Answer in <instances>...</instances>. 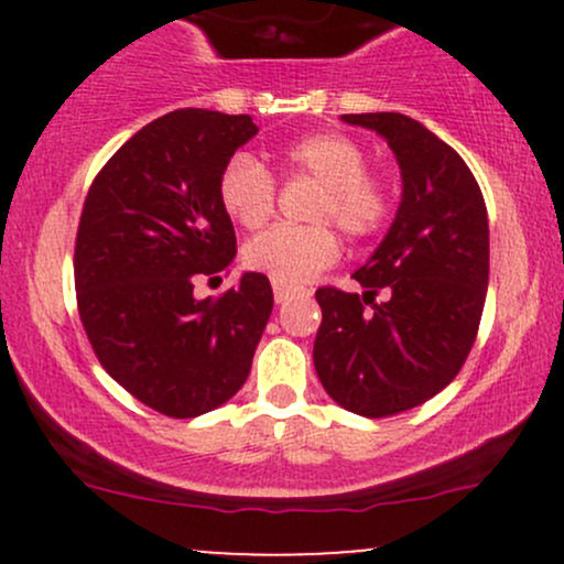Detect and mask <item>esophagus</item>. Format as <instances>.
<instances>
[{
    "label": "esophagus",
    "instance_id": "obj_1",
    "mask_svg": "<svg viewBox=\"0 0 564 564\" xmlns=\"http://www.w3.org/2000/svg\"><path fill=\"white\" fill-rule=\"evenodd\" d=\"M273 294H275V302L278 304H283L291 296V289L289 286H283V283H278V281H273Z\"/></svg>",
    "mask_w": 564,
    "mask_h": 564
}]
</instances>
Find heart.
<instances>
[{
	"label": "heart",
	"instance_id": "1",
	"mask_svg": "<svg viewBox=\"0 0 564 564\" xmlns=\"http://www.w3.org/2000/svg\"><path fill=\"white\" fill-rule=\"evenodd\" d=\"M283 170L323 185L313 219L336 223L349 238L377 236L390 217V191L366 172L368 156L358 140L341 132H313L281 148ZM225 215L243 228H260L275 209V180L251 153L225 161L217 180ZM339 257V238L326 225L294 228L273 225L243 246L246 268L270 275L283 286H300Z\"/></svg>",
	"mask_w": 564,
	"mask_h": 564
}]
</instances>
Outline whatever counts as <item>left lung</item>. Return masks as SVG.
Masks as SVG:
<instances>
[{"mask_svg": "<svg viewBox=\"0 0 564 564\" xmlns=\"http://www.w3.org/2000/svg\"><path fill=\"white\" fill-rule=\"evenodd\" d=\"M381 134L403 177L384 241L355 270L360 294L318 289L313 364L323 390L381 419L435 398L462 371L488 294V212L475 174L403 113H345Z\"/></svg>", "mask_w": 564, "mask_h": 564, "instance_id": "left-lung-1", "label": "left lung"}]
</instances>
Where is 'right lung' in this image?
<instances>
[{
    "mask_svg": "<svg viewBox=\"0 0 564 564\" xmlns=\"http://www.w3.org/2000/svg\"><path fill=\"white\" fill-rule=\"evenodd\" d=\"M257 132L251 116L180 108L132 134L84 200L74 254L84 332L102 368L164 416L228 403L273 313L262 273H243L219 300L193 294L236 257L217 180Z\"/></svg>",
    "mask_w": 564,
    "mask_h": 564,
    "instance_id": "right-lung-1",
    "label": "right lung"
}]
</instances>
